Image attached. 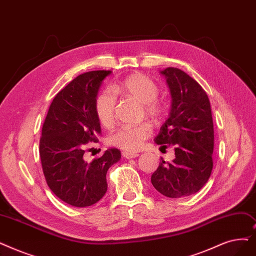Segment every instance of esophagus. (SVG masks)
<instances>
[{
    "mask_svg": "<svg viewBox=\"0 0 256 256\" xmlns=\"http://www.w3.org/2000/svg\"><path fill=\"white\" fill-rule=\"evenodd\" d=\"M122 156H124V157L126 159H132V158L138 157L139 154L136 152H128V150H126V152H122Z\"/></svg>",
    "mask_w": 256,
    "mask_h": 256,
    "instance_id": "esophagus-1",
    "label": "esophagus"
}]
</instances>
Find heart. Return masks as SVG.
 <instances>
[{
    "label": "heart",
    "instance_id": "obj_1",
    "mask_svg": "<svg viewBox=\"0 0 256 256\" xmlns=\"http://www.w3.org/2000/svg\"><path fill=\"white\" fill-rule=\"evenodd\" d=\"M112 90L116 94L132 98L143 104L146 113L154 119H159L165 112V106L157 97L159 86L148 76L134 73L116 84ZM116 108V96L110 90L99 93L95 100V114L102 126L110 128L114 124ZM152 135V126L148 124L138 126H124L117 128L108 136L110 146L124 150H136Z\"/></svg>",
    "mask_w": 256,
    "mask_h": 256
}]
</instances>
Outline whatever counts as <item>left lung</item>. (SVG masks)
<instances>
[{"instance_id": "obj_1", "label": "left lung", "mask_w": 256, "mask_h": 256, "mask_svg": "<svg viewBox=\"0 0 256 256\" xmlns=\"http://www.w3.org/2000/svg\"><path fill=\"white\" fill-rule=\"evenodd\" d=\"M172 95L170 116L154 142L174 146V159L161 161L152 174V186L161 194L178 198L198 192L214 168V121L208 96L192 77L178 68H166Z\"/></svg>"}]
</instances>
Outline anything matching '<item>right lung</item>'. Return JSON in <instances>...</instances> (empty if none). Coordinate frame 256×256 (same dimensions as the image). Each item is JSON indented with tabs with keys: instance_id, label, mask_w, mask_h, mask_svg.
Here are the masks:
<instances>
[{
	"instance_id": "add662e5",
	"label": "right lung",
	"mask_w": 256,
	"mask_h": 256,
	"mask_svg": "<svg viewBox=\"0 0 256 256\" xmlns=\"http://www.w3.org/2000/svg\"><path fill=\"white\" fill-rule=\"evenodd\" d=\"M112 71L80 74L53 98L42 128L40 157L46 182L53 194L74 207L97 203L108 190L106 172L121 152L108 148L88 162V143L97 142L100 124L95 114L99 88Z\"/></svg>"
}]
</instances>
